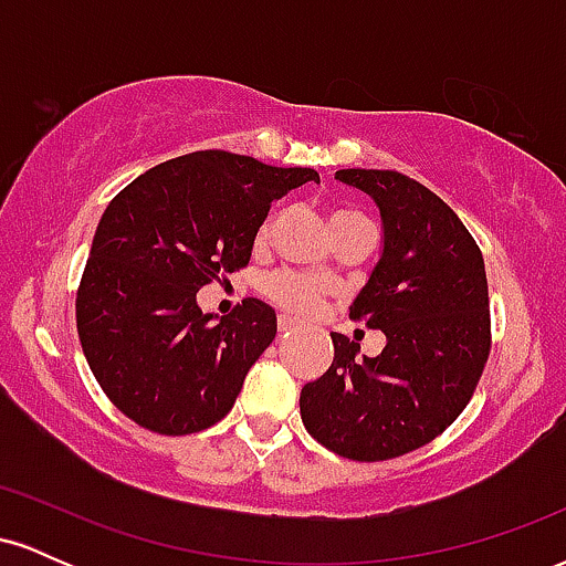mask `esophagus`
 <instances>
[{"instance_id":"1","label":"esophagus","mask_w":566,"mask_h":566,"mask_svg":"<svg viewBox=\"0 0 566 566\" xmlns=\"http://www.w3.org/2000/svg\"><path fill=\"white\" fill-rule=\"evenodd\" d=\"M276 327H279V333H282V335H287V333H292V329L297 327V322H295V319H290V316H279Z\"/></svg>"}]
</instances>
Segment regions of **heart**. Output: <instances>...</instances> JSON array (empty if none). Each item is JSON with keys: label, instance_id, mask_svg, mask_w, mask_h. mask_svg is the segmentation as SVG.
<instances>
[{"label": "heart", "instance_id": "1", "mask_svg": "<svg viewBox=\"0 0 566 566\" xmlns=\"http://www.w3.org/2000/svg\"><path fill=\"white\" fill-rule=\"evenodd\" d=\"M279 216L269 218L261 229V242L271 239V233L276 231ZM350 223H369V220L356 210H335L333 212V229H340V226ZM265 295L274 301L279 308H284L287 314L295 316H311L319 311L322 297L327 295V284L322 282L319 276L311 274H297V271H279V274H271L263 284Z\"/></svg>", "mask_w": 566, "mask_h": 566}]
</instances>
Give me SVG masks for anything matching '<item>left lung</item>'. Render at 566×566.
I'll list each match as a JSON object with an SVG mask.
<instances>
[{
    "label": "left lung",
    "mask_w": 566,
    "mask_h": 566,
    "mask_svg": "<svg viewBox=\"0 0 566 566\" xmlns=\"http://www.w3.org/2000/svg\"><path fill=\"white\" fill-rule=\"evenodd\" d=\"M378 205L382 250L350 319L386 335L378 356L333 335L335 359L301 391V418L343 458H399L437 439L469 405L490 356L484 258L423 184L394 170H337Z\"/></svg>",
    "instance_id": "obj_1"
}]
</instances>
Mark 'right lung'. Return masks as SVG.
<instances>
[{"mask_svg":"<svg viewBox=\"0 0 566 566\" xmlns=\"http://www.w3.org/2000/svg\"><path fill=\"white\" fill-rule=\"evenodd\" d=\"M319 180L229 151L161 161L112 199L76 292V329L95 380L129 420L184 437L229 415L276 314L247 297L201 314L197 292L250 263L271 201Z\"/></svg>","mask_w":566,"mask_h":566,"instance_id":"right-lung-1","label":"right lung"}]
</instances>
